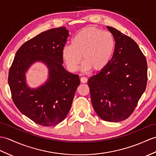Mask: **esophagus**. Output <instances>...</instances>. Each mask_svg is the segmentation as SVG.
I'll list each match as a JSON object with an SVG mask.
<instances>
[{
    "label": "esophagus",
    "instance_id": "obj_1",
    "mask_svg": "<svg viewBox=\"0 0 156 156\" xmlns=\"http://www.w3.org/2000/svg\"><path fill=\"white\" fill-rule=\"evenodd\" d=\"M80 81L82 83H86V82H87V81H88V78L85 76H82L80 78Z\"/></svg>",
    "mask_w": 156,
    "mask_h": 156
}]
</instances>
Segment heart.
I'll return each instance as SVG.
<instances>
[{
	"instance_id": "obj_1",
	"label": "heart",
	"mask_w": 156,
	"mask_h": 156,
	"mask_svg": "<svg viewBox=\"0 0 156 156\" xmlns=\"http://www.w3.org/2000/svg\"><path fill=\"white\" fill-rule=\"evenodd\" d=\"M115 49L113 34L95 27H86L78 32L70 40V46L62 50V57L68 69L75 72L81 68L84 71H100L106 67Z\"/></svg>"
}]
</instances>
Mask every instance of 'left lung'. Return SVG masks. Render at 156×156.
Wrapping results in <instances>:
<instances>
[{"label":"left lung","mask_w":156,"mask_h":156,"mask_svg":"<svg viewBox=\"0 0 156 156\" xmlns=\"http://www.w3.org/2000/svg\"><path fill=\"white\" fill-rule=\"evenodd\" d=\"M115 39L110 62L88 80L94 109L105 121L127 119L146 90V59L137 43L117 29L107 26Z\"/></svg>","instance_id":"left-lung-1"}]
</instances>
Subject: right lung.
Wrapping results in <instances>:
<instances>
[{
  "mask_svg": "<svg viewBox=\"0 0 156 156\" xmlns=\"http://www.w3.org/2000/svg\"><path fill=\"white\" fill-rule=\"evenodd\" d=\"M68 36L64 27L41 32L20 46L9 70V85L14 104L22 114L43 126L57 125L66 118L80 83L79 76L62 65V50ZM37 62L47 66L48 78L37 88H30L26 74Z\"/></svg>",
  "mask_w": 156,
  "mask_h": 156,
  "instance_id": "1",
  "label": "right lung"
}]
</instances>
